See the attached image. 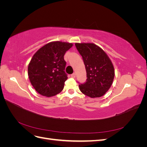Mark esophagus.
I'll return each mask as SVG.
<instances>
[{"label": "esophagus", "instance_id": "esophagus-1", "mask_svg": "<svg viewBox=\"0 0 147 147\" xmlns=\"http://www.w3.org/2000/svg\"><path fill=\"white\" fill-rule=\"evenodd\" d=\"M75 75H76V74H75V73H73L72 75H71V77L75 78Z\"/></svg>", "mask_w": 147, "mask_h": 147}]
</instances>
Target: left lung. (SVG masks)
I'll use <instances>...</instances> for the list:
<instances>
[{
  "mask_svg": "<svg viewBox=\"0 0 147 147\" xmlns=\"http://www.w3.org/2000/svg\"><path fill=\"white\" fill-rule=\"evenodd\" d=\"M86 71V82L79 84L80 91L91 98L104 96L111 87L115 77L113 65L106 53L92 43H76Z\"/></svg>",
  "mask_w": 147,
  "mask_h": 147,
  "instance_id": "8db88e82",
  "label": "left lung"
}]
</instances>
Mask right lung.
I'll return each instance as SVG.
<instances>
[{"instance_id":"add662e5","label":"right lung","mask_w":147,"mask_h":147,"mask_svg":"<svg viewBox=\"0 0 147 147\" xmlns=\"http://www.w3.org/2000/svg\"><path fill=\"white\" fill-rule=\"evenodd\" d=\"M72 46V43L51 42L34 55L28 65V76L31 84L40 94L52 97L63 90L67 79L64 56Z\"/></svg>"}]
</instances>
